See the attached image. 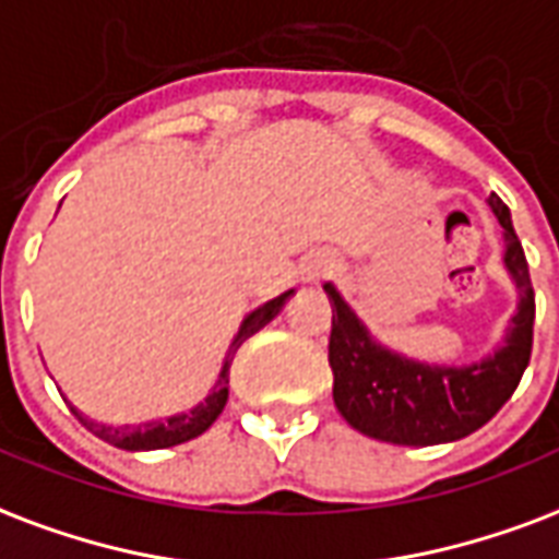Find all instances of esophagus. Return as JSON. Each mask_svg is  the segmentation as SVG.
<instances>
[{"label":"esophagus","instance_id":"34e87169","mask_svg":"<svg viewBox=\"0 0 559 559\" xmlns=\"http://www.w3.org/2000/svg\"><path fill=\"white\" fill-rule=\"evenodd\" d=\"M331 270H334V263L328 261V258H317V261H310L308 266H305V278L319 281V278H325Z\"/></svg>","mask_w":559,"mask_h":559}]
</instances>
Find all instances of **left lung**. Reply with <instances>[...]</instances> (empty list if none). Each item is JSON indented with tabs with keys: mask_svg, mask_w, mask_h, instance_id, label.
<instances>
[{
	"mask_svg": "<svg viewBox=\"0 0 559 559\" xmlns=\"http://www.w3.org/2000/svg\"><path fill=\"white\" fill-rule=\"evenodd\" d=\"M489 207L504 228V263L519 287V310L504 346L480 364L457 369L425 366L386 352L369 340L360 319L325 284L331 298L328 364L334 372V404L355 431L419 449L463 440L484 428L519 386L534 348V284L507 204L492 193Z\"/></svg>",
	"mask_w": 559,
	"mask_h": 559,
	"instance_id": "1",
	"label": "left lung"
}]
</instances>
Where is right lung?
<instances>
[{
  "instance_id": "add662e5",
  "label": "right lung",
  "mask_w": 559,
  "mask_h": 559,
  "mask_svg": "<svg viewBox=\"0 0 559 559\" xmlns=\"http://www.w3.org/2000/svg\"><path fill=\"white\" fill-rule=\"evenodd\" d=\"M293 289L287 293H281L278 298H272L266 301L263 308H258L254 313H249V319L242 322L240 334L234 336L231 348H228V355H225L223 372H219V381L213 386V393L204 399V404L193 407V411L181 413V416H173V419L166 421H148V425H138V428H108V425H99V421H91L87 416H81L75 407H70L75 413V419L87 428L91 433H96L99 440L110 442V445H117V449L126 451H155V449H169V445H181V442L193 440L199 433H204L211 428L216 416L223 413L225 402H228V381H231V364L234 355H237V348L249 340L251 334H258L266 322L278 317V310L284 308V301L289 298Z\"/></svg>"
}]
</instances>
